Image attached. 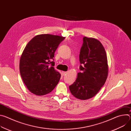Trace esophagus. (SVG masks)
<instances>
[{
  "label": "esophagus",
  "mask_w": 131,
  "mask_h": 131,
  "mask_svg": "<svg viewBox=\"0 0 131 131\" xmlns=\"http://www.w3.org/2000/svg\"><path fill=\"white\" fill-rule=\"evenodd\" d=\"M67 73L66 71H62V74L63 75H65V74H66V73Z\"/></svg>",
  "instance_id": "obj_1"
}]
</instances>
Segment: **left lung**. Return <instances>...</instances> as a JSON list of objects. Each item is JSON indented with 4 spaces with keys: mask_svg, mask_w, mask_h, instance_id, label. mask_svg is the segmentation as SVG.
Masks as SVG:
<instances>
[{
    "mask_svg": "<svg viewBox=\"0 0 131 131\" xmlns=\"http://www.w3.org/2000/svg\"><path fill=\"white\" fill-rule=\"evenodd\" d=\"M79 61L81 72L69 86L74 97L85 100L94 96L105 84L108 73L105 50L96 39L83 37Z\"/></svg>",
    "mask_w": 131,
    "mask_h": 131,
    "instance_id": "left-lung-1",
    "label": "left lung"
}]
</instances>
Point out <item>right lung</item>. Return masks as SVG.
<instances>
[{"label": "right lung", "mask_w": 131, "mask_h": 131, "mask_svg": "<svg viewBox=\"0 0 131 131\" xmlns=\"http://www.w3.org/2000/svg\"><path fill=\"white\" fill-rule=\"evenodd\" d=\"M65 37L50 34L35 36L20 58V71L28 90L36 95L50 93L58 84L61 74L54 69V53Z\"/></svg>", "instance_id": "obj_1"}]
</instances>
